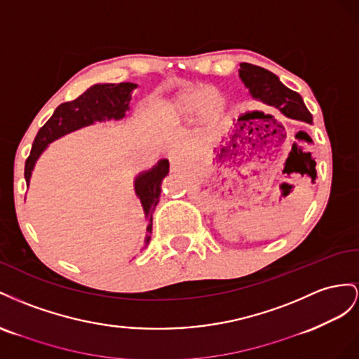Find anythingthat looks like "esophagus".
<instances>
[{
	"label": "esophagus",
	"instance_id": "1",
	"mask_svg": "<svg viewBox=\"0 0 359 359\" xmlns=\"http://www.w3.org/2000/svg\"><path fill=\"white\" fill-rule=\"evenodd\" d=\"M171 168L174 171H180L183 168V161L177 156V158H172L171 159Z\"/></svg>",
	"mask_w": 359,
	"mask_h": 359
}]
</instances>
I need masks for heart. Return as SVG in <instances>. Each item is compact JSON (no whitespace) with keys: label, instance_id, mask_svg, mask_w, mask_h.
Masks as SVG:
<instances>
[{"label":"heart","instance_id":"1","mask_svg":"<svg viewBox=\"0 0 359 359\" xmlns=\"http://www.w3.org/2000/svg\"><path fill=\"white\" fill-rule=\"evenodd\" d=\"M227 105V97L222 91L198 86L174 96L167 105V116L176 123H189L197 118L203 128H212L224 117Z\"/></svg>","mask_w":359,"mask_h":359}]
</instances>
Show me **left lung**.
<instances>
[{
  "label": "left lung",
  "instance_id": "left-lung-1",
  "mask_svg": "<svg viewBox=\"0 0 359 359\" xmlns=\"http://www.w3.org/2000/svg\"><path fill=\"white\" fill-rule=\"evenodd\" d=\"M239 78L250 95L263 104L280 109L285 117L311 123L313 116L306 109L299 93L285 87L272 72L250 63H241Z\"/></svg>",
  "mask_w": 359,
  "mask_h": 359
}]
</instances>
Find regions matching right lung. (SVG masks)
<instances>
[{
  "instance_id": "right-lung-1",
  "label": "right lung",
  "mask_w": 359,
  "mask_h": 359,
  "mask_svg": "<svg viewBox=\"0 0 359 359\" xmlns=\"http://www.w3.org/2000/svg\"><path fill=\"white\" fill-rule=\"evenodd\" d=\"M137 87V84L132 83L96 84L84 91L78 99L61 104L54 111L53 117L45 123L43 128H40L34 138L32 153H29L25 162L24 176L27 180V187L29 185V179H32L36 162L46 150L48 144L70 134V132L95 125L97 121L121 120L126 116V111H129V102L132 99L130 95ZM168 171V159H161L155 167L140 172L134 182L135 194L141 201V206L144 209V215L149 222L144 248L150 241L153 212H155L159 201L162 180L167 176Z\"/></svg>"
}]
</instances>
